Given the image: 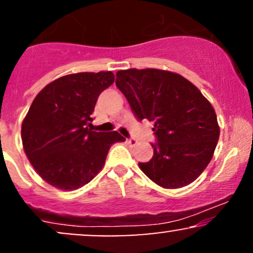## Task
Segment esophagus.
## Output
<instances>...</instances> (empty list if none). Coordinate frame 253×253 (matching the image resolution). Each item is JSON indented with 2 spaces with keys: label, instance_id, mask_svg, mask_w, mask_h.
I'll use <instances>...</instances> for the list:
<instances>
[{
  "label": "esophagus",
  "instance_id": "obj_1",
  "mask_svg": "<svg viewBox=\"0 0 253 253\" xmlns=\"http://www.w3.org/2000/svg\"><path fill=\"white\" fill-rule=\"evenodd\" d=\"M127 143H128L130 146H135L138 141H136V139H134V138H129V139H127Z\"/></svg>",
  "mask_w": 253,
  "mask_h": 253
}]
</instances>
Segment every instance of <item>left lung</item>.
Here are the masks:
<instances>
[{"instance_id":"obj_1","label":"left lung","mask_w":253,"mask_h":253,"mask_svg":"<svg viewBox=\"0 0 253 253\" xmlns=\"http://www.w3.org/2000/svg\"><path fill=\"white\" fill-rule=\"evenodd\" d=\"M115 84L136 120L155 123L153 157L139 163L141 171L168 189L195 181L210 164L220 135L207 98L181 75L158 69L118 71Z\"/></svg>"}]
</instances>
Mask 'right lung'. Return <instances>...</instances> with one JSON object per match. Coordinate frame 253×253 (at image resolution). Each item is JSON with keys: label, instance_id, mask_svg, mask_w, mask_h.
Masks as SVG:
<instances>
[{"label": "right lung", "instance_id": "obj_1", "mask_svg": "<svg viewBox=\"0 0 253 253\" xmlns=\"http://www.w3.org/2000/svg\"><path fill=\"white\" fill-rule=\"evenodd\" d=\"M110 71L80 72L47 84L31 104L21 127L24 150L43 181L74 190L100 172L118 132L88 128L98 96L114 83Z\"/></svg>", "mask_w": 253, "mask_h": 253}]
</instances>
